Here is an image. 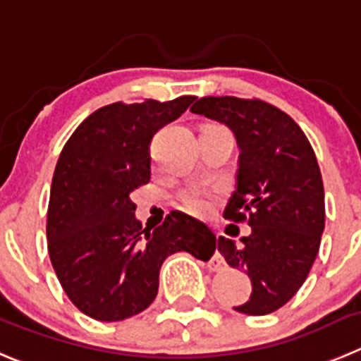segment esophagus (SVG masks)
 Wrapping results in <instances>:
<instances>
[{"label":"esophagus","instance_id":"1","mask_svg":"<svg viewBox=\"0 0 361 361\" xmlns=\"http://www.w3.org/2000/svg\"><path fill=\"white\" fill-rule=\"evenodd\" d=\"M222 265H224V260H222L221 257H215L214 262H212V269H214V271H219Z\"/></svg>","mask_w":361,"mask_h":361}]
</instances>
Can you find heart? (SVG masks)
Returning a JSON list of instances; mask_svg holds the SVG:
<instances>
[{
    "mask_svg": "<svg viewBox=\"0 0 361 361\" xmlns=\"http://www.w3.org/2000/svg\"><path fill=\"white\" fill-rule=\"evenodd\" d=\"M181 203L187 210L194 212V214H207L214 204V194L207 188L192 187L181 194Z\"/></svg>",
    "mask_w": 361,
    "mask_h": 361,
    "instance_id": "heart-1",
    "label": "heart"
}]
</instances>
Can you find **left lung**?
<instances>
[{
    "mask_svg": "<svg viewBox=\"0 0 361 361\" xmlns=\"http://www.w3.org/2000/svg\"><path fill=\"white\" fill-rule=\"evenodd\" d=\"M192 114L214 119L235 135L237 190L224 217L245 221L240 242L219 237L228 265L249 276L245 315H267L290 301L312 269L324 231V185L306 135L290 116L260 99L201 97Z\"/></svg>",
    "mask_w": 361,
    "mask_h": 361,
    "instance_id": "obj_1",
    "label": "left lung"
}]
</instances>
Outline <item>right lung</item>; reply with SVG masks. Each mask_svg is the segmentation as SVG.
Here are the masks:
<instances>
[{
	"mask_svg": "<svg viewBox=\"0 0 361 361\" xmlns=\"http://www.w3.org/2000/svg\"><path fill=\"white\" fill-rule=\"evenodd\" d=\"M196 99L112 103L90 114L56 161L48 207V251L73 305L101 322L144 312L158 294L164 260L178 251L204 260L215 235L197 219L171 212L142 228L131 192L151 178L153 135Z\"/></svg>",
	"mask_w": 361,
	"mask_h": 361,
	"instance_id": "obj_1",
	"label": "right lung"
}]
</instances>
